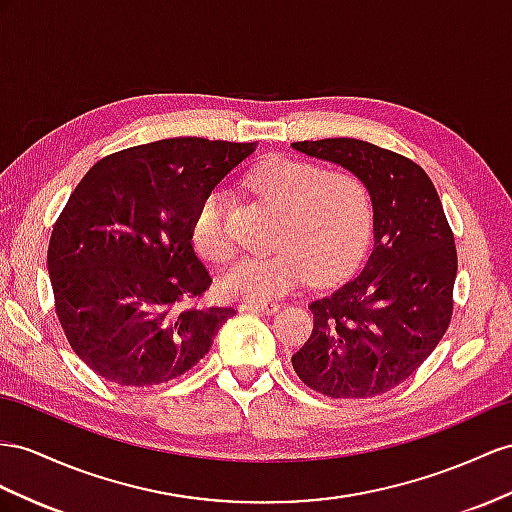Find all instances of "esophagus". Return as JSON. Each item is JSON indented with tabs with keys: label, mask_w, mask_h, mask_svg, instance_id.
I'll return each instance as SVG.
<instances>
[{
	"label": "esophagus",
	"mask_w": 512,
	"mask_h": 512,
	"mask_svg": "<svg viewBox=\"0 0 512 512\" xmlns=\"http://www.w3.org/2000/svg\"><path fill=\"white\" fill-rule=\"evenodd\" d=\"M279 309H281V305H277V303H261V305H255V303H244V305H240V311L266 313V316H272V313H277Z\"/></svg>",
	"instance_id": "esophagus-1"
}]
</instances>
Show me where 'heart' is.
Returning a JSON list of instances; mask_svg holds the SVG:
<instances>
[{"instance_id":"obj_1","label":"heart","mask_w":512,"mask_h":512,"mask_svg":"<svg viewBox=\"0 0 512 512\" xmlns=\"http://www.w3.org/2000/svg\"><path fill=\"white\" fill-rule=\"evenodd\" d=\"M248 186L285 209L270 255H246L220 277V292L240 303H270L303 285L309 274L329 285L359 266L372 240L374 214L365 183L350 173L292 157L261 162ZM190 238L203 259L222 264L235 251L229 194L212 188L192 216Z\"/></svg>"}]
</instances>
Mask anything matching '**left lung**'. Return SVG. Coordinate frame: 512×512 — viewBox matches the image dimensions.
<instances>
[{
	"label": "left lung",
	"instance_id": "1",
	"mask_svg": "<svg viewBox=\"0 0 512 512\" xmlns=\"http://www.w3.org/2000/svg\"><path fill=\"white\" fill-rule=\"evenodd\" d=\"M346 168L370 192L374 246L357 279L313 300L294 352L300 381L329 398H372L406 381L448 331L456 246L439 194L409 157L355 138L294 142Z\"/></svg>",
	"mask_w": 512,
	"mask_h": 512
}]
</instances>
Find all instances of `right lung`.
Returning a JSON list of instances; mask_svg holds the SVG:
<instances>
[{
    "instance_id": "add662e5",
    "label": "right lung",
    "mask_w": 512,
    "mask_h": 512,
    "mask_svg": "<svg viewBox=\"0 0 512 512\" xmlns=\"http://www.w3.org/2000/svg\"><path fill=\"white\" fill-rule=\"evenodd\" d=\"M257 142L168 138L103 157L51 231L47 270L73 352L110 383L151 387L199 363L235 309L199 307L212 283L190 227L207 190Z\"/></svg>"
}]
</instances>
